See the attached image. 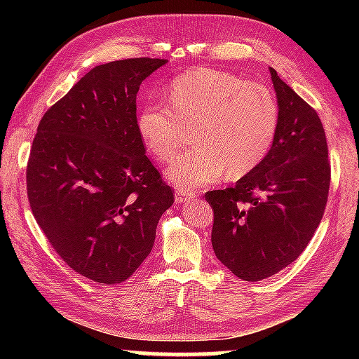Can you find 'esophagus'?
Listing matches in <instances>:
<instances>
[{
	"label": "esophagus",
	"instance_id": "esophagus-1",
	"mask_svg": "<svg viewBox=\"0 0 359 359\" xmlns=\"http://www.w3.org/2000/svg\"><path fill=\"white\" fill-rule=\"evenodd\" d=\"M193 196H194V194H185L184 191L177 190V191H175V203H179V204H185V203L190 201V199H191Z\"/></svg>",
	"mask_w": 359,
	"mask_h": 359
}]
</instances>
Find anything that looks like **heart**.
I'll use <instances>...</instances> for the list:
<instances>
[{
  "label": "heart",
  "mask_w": 359,
  "mask_h": 359,
  "mask_svg": "<svg viewBox=\"0 0 359 359\" xmlns=\"http://www.w3.org/2000/svg\"><path fill=\"white\" fill-rule=\"evenodd\" d=\"M194 128L196 149L175 156L168 179L185 191L226 172L239 179L266 160L278 130V104L263 83L233 72L199 68L175 77L169 104L149 101L137 114V131L151 155L166 161Z\"/></svg>",
  "instance_id": "obj_1"
}]
</instances>
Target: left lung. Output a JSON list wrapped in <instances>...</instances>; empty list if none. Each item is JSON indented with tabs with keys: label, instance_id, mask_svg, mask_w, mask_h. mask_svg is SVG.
I'll return each instance as SVG.
<instances>
[{
	"label": "left lung",
	"instance_id": "8db88e82",
	"mask_svg": "<svg viewBox=\"0 0 359 359\" xmlns=\"http://www.w3.org/2000/svg\"><path fill=\"white\" fill-rule=\"evenodd\" d=\"M278 130L266 160L234 187L205 193L214 209L212 247L245 282H258L293 263L323 218L331 166L315 109L271 68Z\"/></svg>",
	"mask_w": 359,
	"mask_h": 359
}]
</instances>
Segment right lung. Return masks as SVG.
Returning <instances> with one entry per match:
<instances>
[{"label":"right lung","instance_id":"right-lung-1","mask_svg":"<svg viewBox=\"0 0 359 359\" xmlns=\"http://www.w3.org/2000/svg\"><path fill=\"white\" fill-rule=\"evenodd\" d=\"M165 63L95 66L44 114L33 139L27 191L36 222L71 269L102 285L135 274L174 203L136 117L139 85Z\"/></svg>","mask_w":359,"mask_h":359}]
</instances>
